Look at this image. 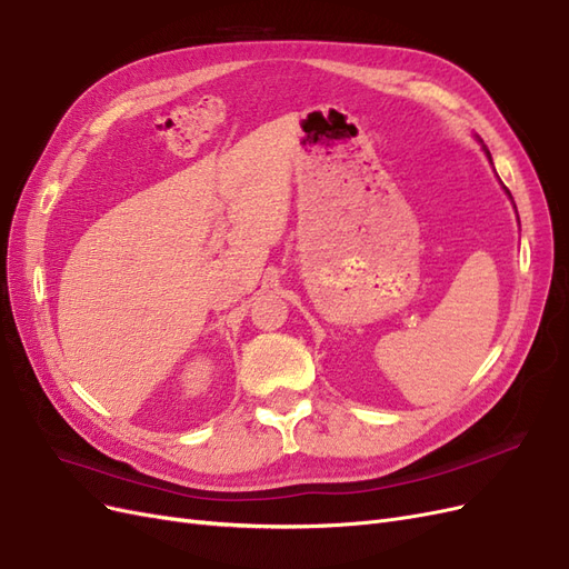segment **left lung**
I'll return each instance as SVG.
<instances>
[{"label":"left lung","instance_id":"obj_1","mask_svg":"<svg viewBox=\"0 0 569 569\" xmlns=\"http://www.w3.org/2000/svg\"><path fill=\"white\" fill-rule=\"evenodd\" d=\"M481 149H485V153H487V159H489V161H491V153H489V149H487V147H485V144H481ZM503 189H506V194H508V197H510V192H508V187H503ZM510 199H512V197H510Z\"/></svg>","mask_w":569,"mask_h":569}]
</instances>
